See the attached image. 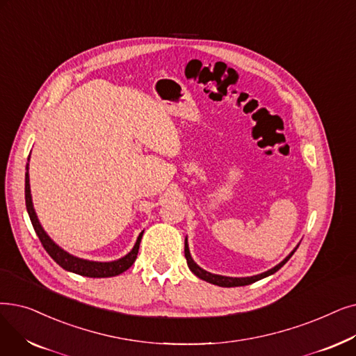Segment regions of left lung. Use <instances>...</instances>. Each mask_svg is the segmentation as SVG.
Segmentation results:
<instances>
[{
  "mask_svg": "<svg viewBox=\"0 0 356 356\" xmlns=\"http://www.w3.org/2000/svg\"><path fill=\"white\" fill-rule=\"evenodd\" d=\"M297 249H298V247H296V249H293V250L289 253V256H286V257L281 261L280 265H276L275 268H272L270 270H268V272H265V273H260V275L250 276V277H229V276L213 275V273H209V272L204 270L202 268H199V266L195 264V261H193V259L191 257L188 240H184V257H186L189 269H191L197 277H200V280H204V281H207V282H209V284H213V285L227 286V288H229V286H244V285H250V284H253V282H256V281H259V280H264V277H266V276L275 273L276 270H280V269L286 264V261L291 259V256H292L293 253H296Z\"/></svg>",
  "mask_w": 356,
  "mask_h": 356,
  "instance_id": "8db88e82",
  "label": "left lung"
}]
</instances>
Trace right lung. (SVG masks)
Here are the masks:
<instances>
[{"label": "right lung", "mask_w": 356, "mask_h": 356, "mask_svg": "<svg viewBox=\"0 0 356 356\" xmlns=\"http://www.w3.org/2000/svg\"><path fill=\"white\" fill-rule=\"evenodd\" d=\"M30 159V156H29ZM27 159V161H29ZM26 184H24V196H26V208L30 216V221H32V225L36 231V234L43 245V249L48 252V254L56 261V264L64 268L65 270L74 272L76 275H81V276H88V277H111V276H116L120 275L122 272L128 270L132 265L134 261L136 260L138 256V250H140V243L143 238L144 231L138 237L134 249L131 250V253H128L125 257H122L119 260L115 261H107V264H102V261H90V260H84V259H79L75 257L67 252H64L60 249L59 245H56L49 236L44 233L42 225L39 224V220L36 216V212L33 209V204H32V195H30V184H29V163L26 165Z\"/></svg>", "instance_id": "obj_1"}]
</instances>
